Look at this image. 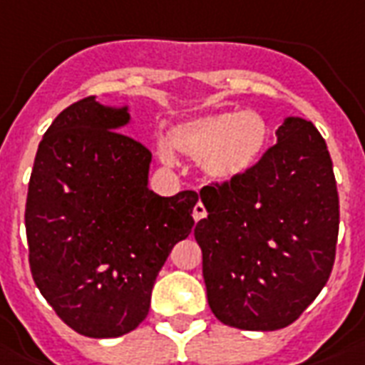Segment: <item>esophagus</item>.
I'll list each match as a JSON object with an SVG mask.
<instances>
[{
  "instance_id": "esophagus-1",
  "label": "esophagus",
  "mask_w": 365,
  "mask_h": 365,
  "mask_svg": "<svg viewBox=\"0 0 365 365\" xmlns=\"http://www.w3.org/2000/svg\"><path fill=\"white\" fill-rule=\"evenodd\" d=\"M207 216V208H205V205L202 202H197L193 207V218L195 222H199V220H202Z\"/></svg>"
}]
</instances>
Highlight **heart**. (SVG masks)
<instances>
[{
  "mask_svg": "<svg viewBox=\"0 0 365 365\" xmlns=\"http://www.w3.org/2000/svg\"><path fill=\"white\" fill-rule=\"evenodd\" d=\"M269 124L258 110H218L183 120L170 130V145L193 160L212 182H233L255 166L269 143ZM168 143H158L166 163L174 160Z\"/></svg>",
  "mask_w": 365,
  "mask_h": 365,
  "instance_id": "heart-1",
  "label": "heart"
}]
</instances>
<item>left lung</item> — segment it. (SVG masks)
Here are the masks:
<instances>
[{"instance_id":"1","label":"left lung","mask_w":365,"mask_h":365,"mask_svg":"<svg viewBox=\"0 0 365 365\" xmlns=\"http://www.w3.org/2000/svg\"><path fill=\"white\" fill-rule=\"evenodd\" d=\"M247 174L201 189L197 222L208 306L222 324L283 329L327 283L339 235V193L325 139L289 116Z\"/></svg>"}]
</instances>
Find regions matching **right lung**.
I'll list each match as a JSON object with an SVG mask.
<instances>
[{
	"label": "right lung",
	"mask_w": 365,
	"mask_h": 365,
	"mask_svg": "<svg viewBox=\"0 0 365 365\" xmlns=\"http://www.w3.org/2000/svg\"><path fill=\"white\" fill-rule=\"evenodd\" d=\"M128 107L72 103L47 128L28 183L30 272L68 327L126 335L149 314L172 247L191 233L195 191L149 189L151 151L118 132Z\"/></svg>",
	"instance_id": "right-lung-1"
}]
</instances>
